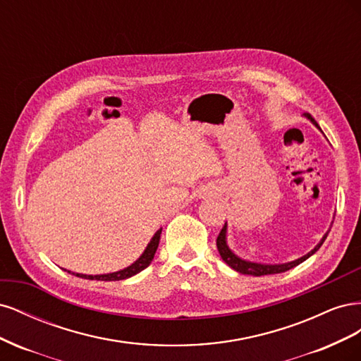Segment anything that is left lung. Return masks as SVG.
Masks as SVG:
<instances>
[{
	"mask_svg": "<svg viewBox=\"0 0 361 361\" xmlns=\"http://www.w3.org/2000/svg\"><path fill=\"white\" fill-rule=\"evenodd\" d=\"M310 120L312 122L318 126V123L314 122V120L310 117ZM226 224L223 226V228H221V232H220V235H218V238H216V248H218V251H220V256H221V259L226 262V264L231 267V268H233L235 271H238V272H241V274H248V276H256V277H260V276H268V274H280V272H285V271H289V269H292L293 267H297V265H300V264H302V262L305 260V259H309L314 251H318L319 250V247L324 244V241L326 239V235H329V232H326L325 235H324V238H322V241L316 245L310 253H307L305 256H302V257H300V259H297V260H293V262H289V264H283V265H260V264H253V262H247V260H243V259H239L238 256H235L231 250H228V247H227V244H226Z\"/></svg>",
	"mask_w": 361,
	"mask_h": 361,
	"instance_id": "8db88e82",
	"label": "left lung"
}]
</instances>
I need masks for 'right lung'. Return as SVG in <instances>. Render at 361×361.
Returning a JSON list of instances; mask_svg holds the SVG:
<instances>
[{
  "instance_id": "add662e5",
  "label": "right lung",
  "mask_w": 361,
  "mask_h": 361,
  "mask_svg": "<svg viewBox=\"0 0 361 361\" xmlns=\"http://www.w3.org/2000/svg\"><path fill=\"white\" fill-rule=\"evenodd\" d=\"M161 231L162 228H159V231L154 235V238L150 239V243L147 245V248L145 250V253L140 256V259L137 262H134L133 265L122 269V271H117V272H111V274H102V276H84V274H75V272H72L73 276H78L81 279H89V280H102V281H117V280H125V279H129L133 277L135 274H138L140 271L146 269L149 265L152 259H154L155 253H157V248H158V244H159V238H161ZM66 271V269H64ZM71 272V271H68Z\"/></svg>"
}]
</instances>
